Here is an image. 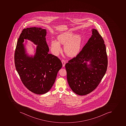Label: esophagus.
I'll return each mask as SVG.
<instances>
[{
	"instance_id": "esophagus-1",
	"label": "esophagus",
	"mask_w": 126,
	"mask_h": 126,
	"mask_svg": "<svg viewBox=\"0 0 126 126\" xmlns=\"http://www.w3.org/2000/svg\"><path fill=\"white\" fill-rule=\"evenodd\" d=\"M62 63L63 64V66H64V65H65V64L66 63V62L64 60H62Z\"/></svg>"
}]
</instances>
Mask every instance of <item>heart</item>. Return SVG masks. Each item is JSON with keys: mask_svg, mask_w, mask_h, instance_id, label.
Instances as JSON below:
<instances>
[{"mask_svg": "<svg viewBox=\"0 0 126 126\" xmlns=\"http://www.w3.org/2000/svg\"><path fill=\"white\" fill-rule=\"evenodd\" d=\"M74 35L72 32H66L58 36V41H52L51 46L55 54H58L61 51L60 44H62L64 45V52L68 56L72 57L77 54L81 46L82 37L80 34Z\"/></svg>", "mask_w": 126, "mask_h": 126, "instance_id": "heart-1", "label": "heart"}]
</instances>
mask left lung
<instances>
[{"label":"left lung","mask_w":126,"mask_h":126,"mask_svg":"<svg viewBox=\"0 0 126 126\" xmlns=\"http://www.w3.org/2000/svg\"><path fill=\"white\" fill-rule=\"evenodd\" d=\"M92 31V35L81 50L65 65L68 84L78 95H86L94 90L107 70L108 61L104 41L97 30ZM89 61L91 64L88 66L86 62Z\"/></svg>","instance_id":"left-lung-1"}]
</instances>
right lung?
I'll return each mask as SVG.
<instances>
[{
  "label": "right lung",
  "instance_id": "obj_1",
  "mask_svg": "<svg viewBox=\"0 0 126 126\" xmlns=\"http://www.w3.org/2000/svg\"><path fill=\"white\" fill-rule=\"evenodd\" d=\"M46 34V30L41 28H24L18 39L15 53V67L21 81L29 90L37 94H43L50 90L62 66L60 59L48 53ZM24 39L38 45L33 58L25 54Z\"/></svg>",
  "mask_w": 126,
  "mask_h": 126
}]
</instances>
